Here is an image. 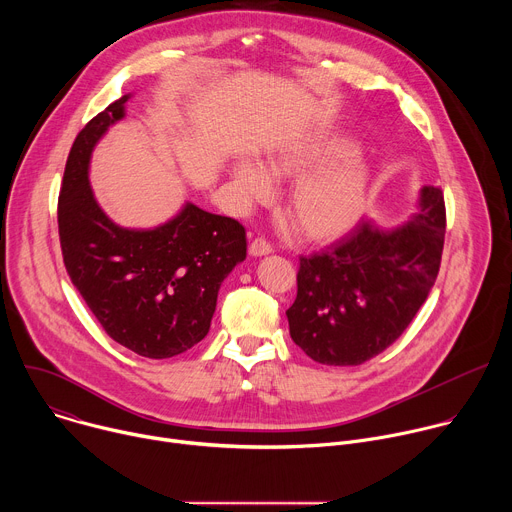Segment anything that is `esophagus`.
<instances>
[{"label":"esophagus","instance_id":"obj_1","mask_svg":"<svg viewBox=\"0 0 512 512\" xmlns=\"http://www.w3.org/2000/svg\"><path fill=\"white\" fill-rule=\"evenodd\" d=\"M271 251H273L271 243H269V241H265L263 237L253 239V241H251V245H249V253H251L253 257H263V255H269Z\"/></svg>","mask_w":512,"mask_h":512}]
</instances>
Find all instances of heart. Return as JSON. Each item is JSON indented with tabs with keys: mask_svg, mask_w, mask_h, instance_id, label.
<instances>
[{
	"mask_svg": "<svg viewBox=\"0 0 512 512\" xmlns=\"http://www.w3.org/2000/svg\"><path fill=\"white\" fill-rule=\"evenodd\" d=\"M233 188L241 204L269 196L267 180H289L285 214L296 233L314 243H330L356 227L367 210L373 170L336 133H312L287 139L271 148L259 168L239 160L231 170Z\"/></svg>",
	"mask_w": 512,
	"mask_h": 512,
	"instance_id": "1",
	"label": "heart"
}]
</instances>
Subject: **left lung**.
Wrapping results in <instances>:
<instances>
[{"mask_svg":"<svg viewBox=\"0 0 512 512\" xmlns=\"http://www.w3.org/2000/svg\"><path fill=\"white\" fill-rule=\"evenodd\" d=\"M446 235L444 192L423 186L405 225L358 227L328 251L300 259L289 334L312 360L356 367L411 324L435 283Z\"/></svg>","mask_w":512,"mask_h":512,"instance_id":"left-lung-1","label":"left lung"}]
</instances>
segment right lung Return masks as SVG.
Returning a JSON list of instances; mask_svg holds the SVG:
<instances>
[{"mask_svg": "<svg viewBox=\"0 0 512 512\" xmlns=\"http://www.w3.org/2000/svg\"><path fill=\"white\" fill-rule=\"evenodd\" d=\"M123 95L72 143L58 196L64 267L103 330L145 358H170L210 330L218 289L247 257L235 218L186 202L154 229L115 225L89 184L95 145L125 117Z\"/></svg>", "mask_w": 512, "mask_h": 512, "instance_id": "obj_1", "label": "right lung"}]
</instances>
